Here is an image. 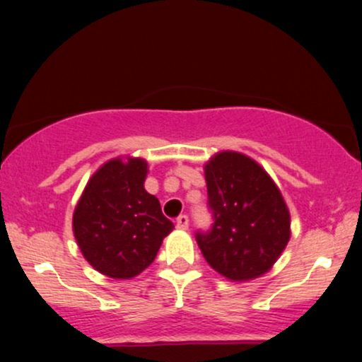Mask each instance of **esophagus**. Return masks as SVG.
Wrapping results in <instances>:
<instances>
[{
  "label": "esophagus",
  "instance_id": "obj_1",
  "mask_svg": "<svg viewBox=\"0 0 362 362\" xmlns=\"http://www.w3.org/2000/svg\"><path fill=\"white\" fill-rule=\"evenodd\" d=\"M177 228L178 230H189V218H187L185 214H182V216H178V219H177Z\"/></svg>",
  "mask_w": 362,
  "mask_h": 362
}]
</instances>
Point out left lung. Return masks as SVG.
<instances>
[{
    "label": "left lung",
    "instance_id": "left-lung-1",
    "mask_svg": "<svg viewBox=\"0 0 362 362\" xmlns=\"http://www.w3.org/2000/svg\"><path fill=\"white\" fill-rule=\"evenodd\" d=\"M204 177L214 224L195 240L206 262L233 282L264 276L291 238L279 187L253 158L230 149L209 158Z\"/></svg>",
    "mask_w": 362,
    "mask_h": 362
}]
</instances>
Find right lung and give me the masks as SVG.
Instances as JSON below:
<instances>
[{"label": "right lung", "instance_id": "obj_1", "mask_svg": "<svg viewBox=\"0 0 362 362\" xmlns=\"http://www.w3.org/2000/svg\"><path fill=\"white\" fill-rule=\"evenodd\" d=\"M146 175L144 158H112L90 177L74 207L73 233L83 257L112 279L139 276L175 228L144 189Z\"/></svg>", "mask_w": 362, "mask_h": 362}]
</instances>
